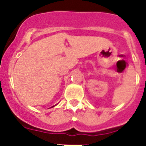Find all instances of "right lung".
I'll list each match as a JSON object with an SVG mask.
<instances>
[{"mask_svg": "<svg viewBox=\"0 0 146 146\" xmlns=\"http://www.w3.org/2000/svg\"><path fill=\"white\" fill-rule=\"evenodd\" d=\"M53 107H54V106H53Z\"/></svg>", "mask_w": 146, "mask_h": 146, "instance_id": "right-lung-1", "label": "right lung"}]
</instances>
